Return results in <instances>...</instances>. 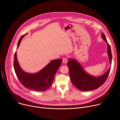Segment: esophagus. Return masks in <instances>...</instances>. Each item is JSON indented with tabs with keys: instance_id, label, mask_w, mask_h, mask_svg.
Listing matches in <instances>:
<instances>
[{
	"instance_id": "obj_1",
	"label": "esophagus",
	"mask_w": 120,
	"mask_h": 120,
	"mask_svg": "<svg viewBox=\"0 0 120 120\" xmlns=\"http://www.w3.org/2000/svg\"><path fill=\"white\" fill-rule=\"evenodd\" d=\"M62 62L64 63H67V58H66V57L63 58L62 59Z\"/></svg>"
}]
</instances>
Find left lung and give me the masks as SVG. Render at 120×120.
<instances>
[{
    "label": "left lung",
    "mask_w": 120,
    "mask_h": 120,
    "mask_svg": "<svg viewBox=\"0 0 120 120\" xmlns=\"http://www.w3.org/2000/svg\"><path fill=\"white\" fill-rule=\"evenodd\" d=\"M102 37L103 39L107 43V52L111 64L112 54L111 47L103 33H102ZM70 60L68 62V66L71 81L72 84L79 90L88 91L99 88L105 82L109 75L111 67L104 74L100 77H95L90 76L84 71L78 62L73 59H70Z\"/></svg>",
    "instance_id": "obj_1"
}]
</instances>
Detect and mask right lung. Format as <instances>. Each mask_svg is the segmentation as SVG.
<instances>
[{
  "label": "right lung",
  "instance_id": "obj_1",
  "mask_svg": "<svg viewBox=\"0 0 120 120\" xmlns=\"http://www.w3.org/2000/svg\"><path fill=\"white\" fill-rule=\"evenodd\" d=\"M26 34L22 35L18 43V48L21 40ZM62 61L58 59L50 61L42 70L35 74L26 73L19 67L16 51L14 55V68L19 81L26 88L36 91H45L51 85L55 74Z\"/></svg>",
  "mask_w": 120,
  "mask_h": 120
}]
</instances>
